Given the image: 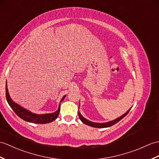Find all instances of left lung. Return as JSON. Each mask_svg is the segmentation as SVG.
Segmentation results:
<instances>
[{"label": "left lung", "instance_id": "1", "mask_svg": "<svg viewBox=\"0 0 159 159\" xmlns=\"http://www.w3.org/2000/svg\"><path fill=\"white\" fill-rule=\"evenodd\" d=\"M130 110H131V109L129 110L126 113H125V114H123V115H122L121 116H120L119 118H118V119H115L114 120L110 121V122H108V123H93V122H91V121H89V120H88L84 119V118L82 115H81V114H80L79 112H78V114H79V118H80V120L82 121L83 123L89 125V126H91V127H96V128H106V127H111V126H112V125H115L116 123H117L118 122L120 121L122 119H123V118L127 115V114L129 113V112L130 111Z\"/></svg>", "mask_w": 159, "mask_h": 159}]
</instances>
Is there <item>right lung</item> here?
Masks as SVG:
<instances>
[{"label": "right lung", "instance_id": "1", "mask_svg": "<svg viewBox=\"0 0 159 159\" xmlns=\"http://www.w3.org/2000/svg\"><path fill=\"white\" fill-rule=\"evenodd\" d=\"M65 96L63 97L61 102L64 100ZM6 99L8 104L11 106V108L15 112L17 115L20 117L21 119H23L25 121L30 122V123H37V124H45L49 123L52 122L53 120H55L57 118L59 114L60 111V104L59 106V108L56 112L51 114H36L34 113H32L28 110H25L22 108L20 106L14 103L12 99H11L8 89H7V87L6 84Z\"/></svg>", "mask_w": 159, "mask_h": 159}]
</instances>
